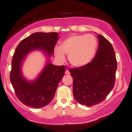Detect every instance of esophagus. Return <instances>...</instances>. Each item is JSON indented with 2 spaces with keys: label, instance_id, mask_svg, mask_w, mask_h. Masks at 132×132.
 <instances>
[{
  "label": "esophagus",
  "instance_id": "34e87169",
  "mask_svg": "<svg viewBox=\"0 0 132 132\" xmlns=\"http://www.w3.org/2000/svg\"><path fill=\"white\" fill-rule=\"evenodd\" d=\"M65 74H66V75H69V74H70V72H69L68 69H66V71H65Z\"/></svg>",
  "mask_w": 132,
  "mask_h": 132
}]
</instances>
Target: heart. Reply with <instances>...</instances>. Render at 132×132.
<instances>
[{
  "instance_id": "1",
  "label": "heart",
  "mask_w": 132,
  "mask_h": 132,
  "mask_svg": "<svg viewBox=\"0 0 132 132\" xmlns=\"http://www.w3.org/2000/svg\"><path fill=\"white\" fill-rule=\"evenodd\" d=\"M98 41L93 35H74L65 39L61 46L54 50L56 56L64 60L65 54H68L71 64L82 67L92 61L96 54Z\"/></svg>"
}]
</instances>
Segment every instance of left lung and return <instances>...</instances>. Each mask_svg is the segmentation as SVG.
<instances>
[{
    "instance_id": "left-lung-1",
    "label": "left lung",
    "mask_w": 132,
    "mask_h": 132,
    "mask_svg": "<svg viewBox=\"0 0 132 132\" xmlns=\"http://www.w3.org/2000/svg\"><path fill=\"white\" fill-rule=\"evenodd\" d=\"M97 51L93 60L82 67L69 69L73 78L72 92L81 105L92 106L105 99L114 87L117 68L111 43L101 35Z\"/></svg>"
}]
</instances>
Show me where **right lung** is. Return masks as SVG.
Instances as JSON below:
<instances>
[{"instance_id": "add662e5", "label": "right lung", "mask_w": 132, "mask_h": 132, "mask_svg": "<svg viewBox=\"0 0 132 132\" xmlns=\"http://www.w3.org/2000/svg\"><path fill=\"white\" fill-rule=\"evenodd\" d=\"M58 37L56 32L34 33L23 39L16 47L12 61L10 79L18 99L25 105L41 108L53 99L66 71L64 66H56L50 61ZM34 51H42L47 60L37 78L29 81L22 75L21 68L28 54Z\"/></svg>"}]
</instances>
